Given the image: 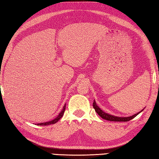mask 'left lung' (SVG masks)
I'll use <instances>...</instances> for the list:
<instances>
[{
    "instance_id": "left-lung-1",
    "label": "left lung",
    "mask_w": 159,
    "mask_h": 159,
    "mask_svg": "<svg viewBox=\"0 0 159 159\" xmlns=\"http://www.w3.org/2000/svg\"><path fill=\"white\" fill-rule=\"evenodd\" d=\"M93 108L95 109V111H96V113L98 114L100 116L101 118H102L104 120H109V121H114V122H127V121H129L130 120L133 119L134 118H135V117L139 115V113L142 111H140L139 113H137L136 114L133 115L132 116H129V117H117V116H112V115H109L108 114V113L104 112L102 110H101L100 108L98 107V105L95 103V102L94 100L93 103Z\"/></svg>"
}]
</instances>
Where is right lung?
Instances as JSON below:
<instances>
[{
  "instance_id": "right-lung-1",
  "label": "right lung",
  "mask_w": 159,
  "mask_h": 159,
  "mask_svg": "<svg viewBox=\"0 0 159 159\" xmlns=\"http://www.w3.org/2000/svg\"><path fill=\"white\" fill-rule=\"evenodd\" d=\"M65 109H66V105H64V109H62V111H61V113H59V116L57 117L55 119L52 120L51 121H48V122H42V123H39V124H37V125H53V124H55L57 122H58L61 117L63 116V114H64V113L65 111Z\"/></svg>"
}]
</instances>
